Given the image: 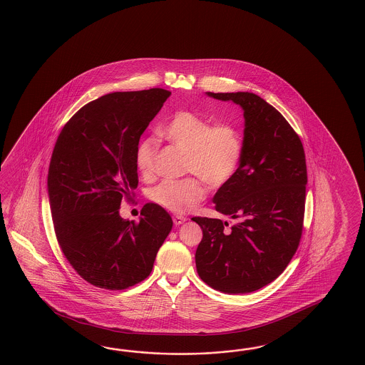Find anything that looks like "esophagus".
<instances>
[{
	"mask_svg": "<svg viewBox=\"0 0 365 365\" xmlns=\"http://www.w3.org/2000/svg\"><path fill=\"white\" fill-rule=\"evenodd\" d=\"M186 220H187L186 217H182V215H178V214L173 217V222H174V225H175V226H180V225H183Z\"/></svg>",
	"mask_w": 365,
	"mask_h": 365,
	"instance_id": "1",
	"label": "esophagus"
}]
</instances>
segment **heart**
I'll list each match as a JSON object with an SVG mask.
<instances>
[{"instance_id": "1", "label": "heart", "mask_w": 365, "mask_h": 365, "mask_svg": "<svg viewBox=\"0 0 365 365\" xmlns=\"http://www.w3.org/2000/svg\"><path fill=\"white\" fill-rule=\"evenodd\" d=\"M158 133L186 151L185 173L194 174L183 179H166L153 188L151 199L160 207L175 214H187L206 197L205 180L211 187H222L237 174L243 145L234 125L227 122L212 125L197 113L182 110L174 113ZM158 148L154 137L139 140L135 160L143 175L154 173Z\"/></svg>"}]
</instances>
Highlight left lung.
Instances as JSON below:
<instances>
[{"mask_svg":"<svg viewBox=\"0 0 365 365\" xmlns=\"http://www.w3.org/2000/svg\"><path fill=\"white\" fill-rule=\"evenodd\" d=\"M243 108L242 159L234 178L214 195L215 210L237 219L192 217L203 231L197 275L225 294H248L274 282L299 246L307 165L299 135L274 106L254 93H206Z\"/></svg>","mask_w":365,"mask_h":365,"instance_id":"8db88e82","label":"left lung"}]
</instances>
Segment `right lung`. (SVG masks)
<instances>
[{
    "label": "right lung",
    "mask_w": 365,
    "mask_h": 365,
    "mask_svg": "<svg viewBox=\"0 0 365 365\" xmlns=\"http://www.w3.org/2000/svg\"><path fill=\"white\" fill-rule=\"evenodd\" d=\"M168 90L117 91L91 101L63 126L51 154L48 192L56 237L88 283L125 289L145 280L173 228L165 208L148 203L139 222L119 215L138 186L140 135Z\"/></svg>",
    "instance_id": "right-lung-1"
}]
</instances>
